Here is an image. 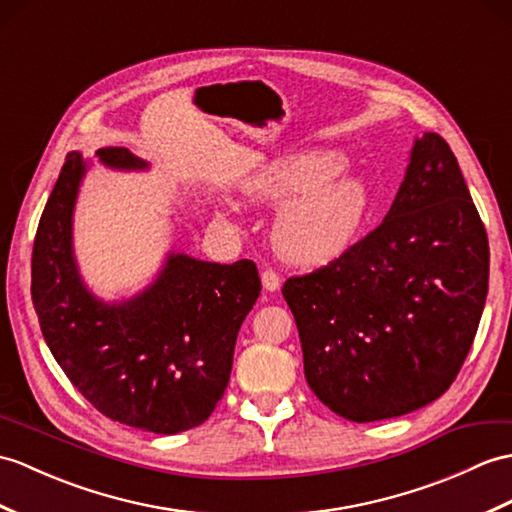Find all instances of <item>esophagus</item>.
I'll list each match as a JSON object with an SVG mask.
<instances>
[{
    "label": "esophagus",
    "mask_w": 512,
    "mask_h": 512,
    "mask_svg": "<svg viewBox=\"0 0 512 512\" xmlns=\"http://www.w3.org/2000/svg\"><path fill=\"white\" fill-rule=\"evenodd\" d=\"M261 285H264L266 292H277L281 288V279L275 270L266 268L264 272H261Z\"/></svg>",
    "instance_id": "34e87169"
}]
</instances>
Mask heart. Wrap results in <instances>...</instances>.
<instances>
[{
    "label": "heart",
    "instance_id": "obj_1",
    "mask_svg": "<svg viewBox=\"0 0 512 512\" xmlns=\"http://www.w3.org/2000/svg\"><path fill=\"white\" fill-rule=\"evenodd\" d=\"M344 168L342 152L310 148L264 161L246 181V196L255 205H282L270 237L285 264L325 266L355 240L368 192L358 178L340 176Z\"/></svg>",
    "mask_w": 512,
    "mask_h": 512
}]
</instances>
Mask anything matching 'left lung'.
I'll return each instance as SVG.
<instances>
[{
	"mask_svg": "<svg viewBox=\"0 0 512 512\" xmlns=\"http://www.w3.org/2000/svg\"><path fill=\"white\" fill-rule=\"evenodd\" d=\"M281 292L307 384L331 412L368 423L441 397L489 292V240L447 141L414 139L384 222Z\"/></svg>",
	"mask_w": 512,
	"mask_h": 512,
	"instance_id": "left-lung-1",
	"label": "left lung"
}]
</instances>
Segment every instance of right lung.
I'll return each instance as SVG.
<instances>
[{
    "mask_svg": "<svg viewBox=\"0 0 512 512\" xmlns=\"http://www.w3.org/2000/svg\"><path fill=\"white\" fill-rule=\"evenodd\" d=\"M95 157L111 170H150L126 148H102ZM87 170L80 152L67 154L34 237L32 303L43 338L104 417L154 434L192 430L227 390L237 331L261 292L257 266L172 251L144 290L100 299L74 255V209Z\"/></svg>",
    "mask_w": 512,
    "mask_h": 512,
    "instance_id": "obj_1",
    "label": "right lung"
}]
</instances>
